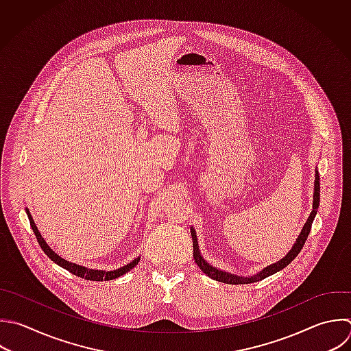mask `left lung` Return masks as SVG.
Returning a JSON list of instances; mask_svg holds the SVG:
<instances>
[{"instance_id":"1","label":"left lung","mask_w":351,"mask_h":351,"mask_svg":"<svg viewBox=\"0 0 351 351\" xmlns=\"http://www.w3.org/2000/svg\"><path fill=\"white\" fill-rule=\"evenodd\" d=\"M318 204H319V176H318V170H315V180H314V193H313V210L307 218V221L304 222L296 241L293 243L292 248L287 252V255L284 258H281L280 261L263 267L261 271L252 274V276H237V274H233V273H229V271H225V270H221V269H217L215 266L210 265L204 258L203 255L200 254V250H199V244H197V236H196V230L193 226H191V234H192V241H193V258H195V262L197 263V266L202 269V271L204 274H207L210 278L215 280V281H221V282H226V284H250V282H255V281H261L280 270H282L285 266H288L293 259L295 256L300 252L308 233H310V229H311V223L314 221V217L317 214V208H318Z\"/></svg>"}]
</instances>
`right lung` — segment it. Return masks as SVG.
I'll use <instances>...</instances> for the list:
<instances>
[{"label": "right lung", "mask_w": 351, "mask_h": 351, "mask_svg": "<svg viewBox=\"0 0 351 351\" xmlns=\"http://www.w3.org/2000/svg\"><path fill=\"white\" fill-rule=\"evenodd\" d=\"M26 213H27V217H29V221H30V225H32V229L41 245V248L44 250V252L55 262L58 263L59 266L64 267L66 270H69L70 273L78 276V277H82V278H86V280H92V281H107V280H114V278H118L121 276H123L125 273H128L130 269H133L138 261H140V256L134 258L132 262H129L128 265L119 267V269H114V270H100V269H90V267H86V266H82V265H78V263H74V262H70L67 259H63L60 255H58L49 245L48 243L44 240V237L41 236L32 214H30V210L26 207Z\"/></svg>", "instance_id": "1"}]
</instances>
